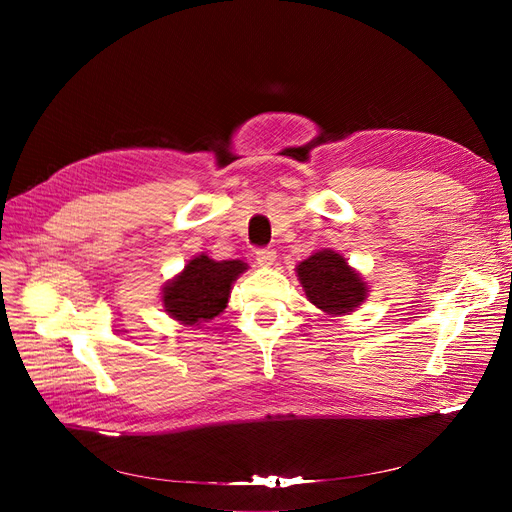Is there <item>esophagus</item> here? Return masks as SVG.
<instances>
[{"instance_id": "34e87169", "label": "esophagus", "mask_w": 512, "mask_h": 512, "mask_svg": "<svg viewBox=\"0 0 512 512\" xmlns=\"http://www.w3.org/2000/svg\"><path fill=\"white\" fill-rule=\"evenodd\" d=\"M255 259H257V263H259V265L267 267V265H272V263L276 261V251H274V249H270V247L257 249V251H255Z\"/></svg>"}]
</instances>
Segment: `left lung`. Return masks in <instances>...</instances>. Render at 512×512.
Listing matches in <instances>:
<instances>
[{
	"label": "left lung",
	"mask_w": 512,
	"mask_h": 512,
	"mask_svg": "<svg viewBox=\"0 0 512 512\" xmlns=\"http://www.w3.org/2000/svg\"><path fill=\"white\" fill-rule=\"evenodd\" d=\"M299 278L307 299L326 313H348L365 299V284L334 251H319L299 267Z\"/></svg>",
	"instance_id": "obj_1"
}]
</instances>
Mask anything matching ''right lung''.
Segmentation results:
<instances>
[{
	"label": "right lung",
	"instance_id": "1",
	"mask_svg": "<svg viewBox=\"0 0 512 512\" xmlns=\"http://www.w3.org/2000/svg\"><path fill=\"white\" fill-rule=\"evenodd\" d=\"M247 270L238 259L213 261L199 255L164 288L166 311L186 326L213 319L226 309L232 282Z\"/></svg>",
	"mask_w": 512,
	"mask_h": 512
}]
</instances>
